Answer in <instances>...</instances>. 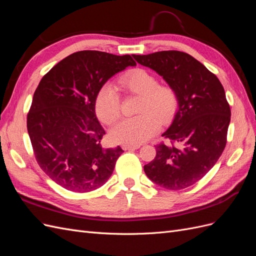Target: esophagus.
<instances>
[{
    "label": "esophagus",
    "instance_id": "34e87169",
    "mask_svg": "<svg viewBox=\"0 0 256 256\" xmlns=\"http://www.w3.org/2000/svg\"><path fill=\"white\" fill-rule=\"evenodd\" d=\"M140 148V145H128V144H124L122 145V150H134Z\"/></svg>",
    "mask_w": 256,
    "mask_h": 256
}]
</instances>
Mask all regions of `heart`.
I'll return each instance as SVG.
<instances>
[{
  "instance_id": "1",
  "label": "heart",
  "mask_w": 256,
  "mask_h": 256,
  "mask_svg": "<svg viewBox=\"0 0 256 256\" xmlns=\"http://www.w3.org/2000/svg\"><path fill=\"white\" fill-rule=\"evenodd\" d=\"M118 83L124 90L141 96L138 108L141 114L116 122L110 136L115 143L140 145L157 132L160 122H166L172 118L178 104L176 92L170 85L158 84L156 76L141 68L126 72ZM95 111L98 118L108 125L120 118V95L112 83H104L98 90Z\"/></svg>"
}]
</instances>
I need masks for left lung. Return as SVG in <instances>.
I'll list each match as a JSON object with an SVG mask.
<instances>
[{"mask_svg": "<svg viewBox=\"0 0 256 256\" xmlns=\"http://www.w3.org/2000/svg\"><path fill=\"white\" fill-rule=\"evenodd\" d=\"M132 56L161 76L178 99L171 126L162 134L172 144L157 146L156 157L144 166V172L162 188H187L210 171L226 147L230 122L226 92L212 72L184 52Z\"/></svg>", "mask_w": 256, "mask_h": 256, "instance_id": "1", "label": "left lung"}]
</instances>
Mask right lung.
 Returning <instances> with one entry per match:
<instances>
[{"label": "right lung", "instance_id": "1", "mask_svg": "<svg viewBox=\"0 0 256 256\" xmlns=\"http://www.w3.org/2000/svg\"><path fill=\"white\" fill-rule=\"evenodd\" d=\"M129 66H136L130 56L79 51L62 60L38 84L28 132L38 164L64 189L90 192L112 175L124 150L100 144L106 132L96 116L95 97L102 85Z\"/></svg>", "mask_w": 256, "mask_h": 256}]
</instances>
